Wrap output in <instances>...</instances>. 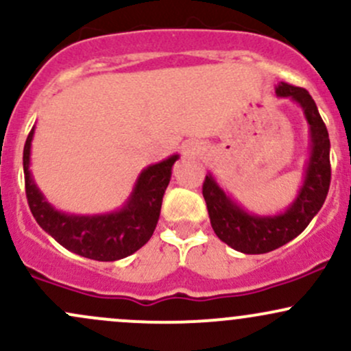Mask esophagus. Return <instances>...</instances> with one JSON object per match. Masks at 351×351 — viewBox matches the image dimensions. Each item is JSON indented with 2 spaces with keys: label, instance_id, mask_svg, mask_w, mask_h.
<instances>
[{
  "label": "esophagus",
  "instance_id": "obj_1",
  "mask_svg": "<svg viewBox=\"0 0 351 351\" xmlns=\"http://www.w3.org/2000/svg\"><path fill=\"white\" fill-rule=\"evenodd\" d=\"M203 153H205V146L198 143V141H190V143L183 146V156L186 158H196L203 155Z\"/></svg>",
  "mask_w": 351,
  "mask_h": 351
}]
</instances>
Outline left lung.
<instances>
[{
	"instance_id": "8db88e82",
	"label": "left lung",
	"mask_w": 351,
	"mask_h": 351,
	"mask_svg": "<svg viewBox=\"0 0 351 351\" xmlns=\"http://www.w3.org/2000/svg\"><path fill=\"white\" fill-rule=\"evenodd\" d=\"M276 96L291 98L298 103L310 125L311 155L306 165L305 182L295 202L285 213L258 217L245 211L230 196H226L211 175H206L203 183V198L206 202L215 233L233 250L246 255L273 252L298 237L325 203L332 180L328 132L313 98L305 88L288 83H280L276 86Z\"/></svg>"
}]
</instances>
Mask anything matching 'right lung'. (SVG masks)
Here are the masks:
<instances>
[{
  "instance_id": "obj_1",
  "label": "right lung",
  "mask_w": 351,
  "mask_h": 351,
  "mask_svg": "<svg viewBox=\"0 0 351 351\" xmlns=\"http://www.w3.org/2000/svg\"><path fill=\"white\" fill-rule=\"evenodd\" d=\"M33 134L34 128L26 138L23 149L26 198L38 225L51 234L58 243L90 260L114 261L133 255L152 238L160 218L165 190L171 178V168L178 160V155L143 169L121 210L106 215L82 217L55 210L38 190L29 173Z\"/></svg>"
}]
</instances>
